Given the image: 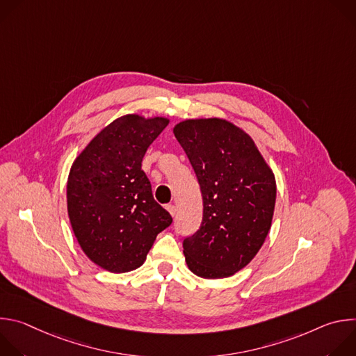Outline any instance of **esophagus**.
Masks as SVG:
<instances>
[{"instance_id":"1","label":"esophagus","mask_w":356,"mask_h":356,"mask_svg":"<svg viewBox=\"0 0 356 356\" xmlns=\"http://www.w3.org/2000/svg\"><path fill=\"white\" fill-rule=\"evenodd\" d=\"M166 210L170 213V216H172V217H175V216H176V211H177V210H176V206H173V204H168V206H166Z\"/></svg>"}]
</instances>
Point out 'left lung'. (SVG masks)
<instances>
[{"mask_svg": "<svg viewBox=\"0 0 356 356\" xmlns=\"http://www.w3.org/2000/svg\"><path fill=\"white\" fill-rule=\"evenodd\" d=\"M173 132L202 195L201 225L183 241L187 266L206 279L232 276L269 234L275 176L252 138L225 120H186Z\"/></svg>", "mask_w": 356, "mask_h": 356, "instance_id": "1", "label": "left lung"}]
</instances>
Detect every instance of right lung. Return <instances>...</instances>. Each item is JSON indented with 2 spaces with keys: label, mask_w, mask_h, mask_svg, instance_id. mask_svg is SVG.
I'll return each mask as SVG.
<instances>
[{
  "label": "right lung",
  "mask_w": 356,
  "mask_h": 356,
  "mask_svg": "<svg viewBox=\"0 0 356 356\" xmlns=\"http://www.w3.org/2000/svg\"><path fill=\"white\" fill-rule=\"evenodd\" d=\"M135 114L113 121L86 146L67 179V213L86 255L99 268H139L172 216L155 201L142 170L147 147L168 127Z\"/></svg>",
  "instance_id": "right-lung-1"
}]
</instances>
